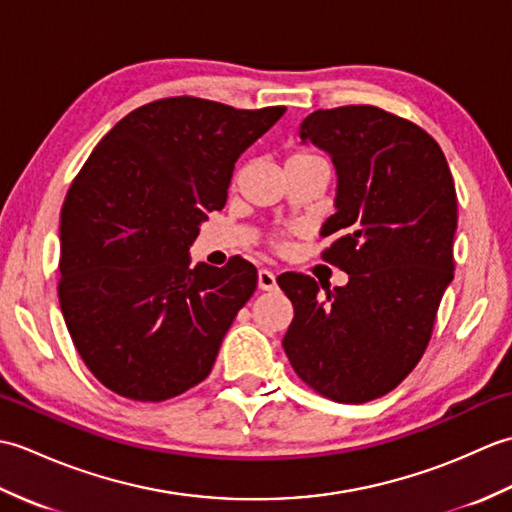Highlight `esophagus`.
Segmentation results:
<instances>
[{
	"label": "esophagus",
	"instance_id": "obj_1",
	"mask_svg": "<svg viewBox=\"0 0 512 512\" xmlns=\"http://www.w3.org/2000/svg\"><path fill=\"white\" fill-rule=\"evenodd\" d=\"M257 286H259V290H275L277 288V277H275L273 270H266V268L259 270Z\"/></svg>",
	"mask_w": 512,
	"mask_h": 512
}]
</instances>
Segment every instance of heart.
<instances>
[{"mask_svg": "<svg viewBox=\"0 0 512 512\" xmlns=\"http://www.w3.org/2000/svg\"><path fill=\"white\" fill-rule=\"evenodd\" d=\"M321 156L312 154V151H297V154H292L288 160H319Z\"/></svg>", "mask_w": 512, "mask_h": 512, "instance_id": "obj_1", "label": "heart"}]
</instances>
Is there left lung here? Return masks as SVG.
Masks as SVG:
<instances>
[{"label":"left lung","mask_w":512,"mask_h":512,"mask_svg":"<svg viewBox=\"0 0 512 512\" xmlns=\"http://www.w3.org/2000/svg\"><path fill=\"white\" fill-rule=\"evenodd\" d=\"M301 140L336 167V213L321 257L350 275L325 288L308 275L277 277L295 308L284 336L303 383L336 402L389 394L427 350L453 279L458 195L440 145L422 127L374 105L317 110Z\"/></svg>","instance_id":"1"}]
</instances>
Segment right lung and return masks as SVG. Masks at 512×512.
Returning <instances> with one entry per match:
<instances>
[{
	"label": "right lung",
	"mask_w": 512,
	"mask_h": 512,
	"mask_svg": "<svg viewBox=\"0 0 512 512\" xmlns=\"http://www.w3.org/2000/svg\"><path fill=\"white\" fill-rule=\"evenodd\" d=\"M284 112L195 96L147 103L101 138L70 184L59 303L76 352L114 394L160 402L211 374L257 268L237 255L191 268L189 248L224 209L237 158Z\"/></svg>",
	"instance_id": "add662e5"
}]
</instances>
